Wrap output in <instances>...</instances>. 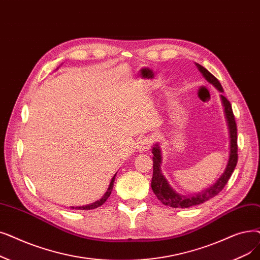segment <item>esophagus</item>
<instances>
[{
    "instance_id": "1",
    "label": "esophagus",
    "mask_w": 260,
    "mask_h": 260,
    "mask_svg": "<svg viewBox=\"0 0 260 260\" xmlns=\"http://www.w3.org/2000/svg\"><path fill=\"white\" fill-rule=\"evenodd\" d=\"M153 144V138L151 136H146L141 138L138 141V150L140 152H145L151 149V146Z\"/></svg>"
}]
</instances>
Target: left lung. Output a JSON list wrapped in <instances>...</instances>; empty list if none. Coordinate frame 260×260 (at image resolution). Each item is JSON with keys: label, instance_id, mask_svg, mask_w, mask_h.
I'll list each match as a JSON object with an SVG mask.
<instances>
[{"label": "left lung", "instance_id": "1", "mask_svg": "<svg viewBox=\"0 0 260 260\" xmlns=\"http://www.w3.org/2000/svg\"><path fill=\"white\" fill-rule=\"evenodd\" d=\"M199 71L202 73V75L205 77V80L216 87L218 91L223 93V88L220 84V82L214 77L208 70H206L204 67L196 63ZM222 106L224 108V116L228 122V127L230 133V157L228 160V165L225 167V170L222 173V175L216 180V183L211 185L210 187L206 188L205 190L201 191V192L193 193V194H180L171 187L168 180L166 179L165 175L161 172V150L160 145L158 143H155L152 148L153 153V177H152V190L164 205L170 206L173 208H188L191 206L200 205L202 203H204L214 196L220 193L224 186L228 184L230 177L232 176L237 161H238V154H237V125L235 122V117L233 114L232 105L230 101L225 98L223 94L220 95Z\"/></svg>", "mask_w": 260, "mask_h": 260}]
</instances>
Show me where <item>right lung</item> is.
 Listing matches in <instances>:
<instances>
[{"label": "right lung", "mask_w": 260, "mask_h": 260, "mask_svg": "<svg viewBox=\"0 0 260 260\" xmlns=\"http://www.w3.org/2000/svg\"><path fill=\"white\" fill-rule=\"evenodd\" d=\"M117 174V173H116ZM116 174L114 175V177L111 178V182L107 188V191L105 192V194L101 198L99 201L94 202V203H91V204H88V205H85V206H76V207H71L72 209H77V210H90V209H94V208H98L100 206H102L104 203L106 202V200L109 198V196L111 194V191H112V188H114V183H115V179H116Z\"/></svg>", "instance_id": "1"}]
</instances>
